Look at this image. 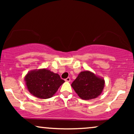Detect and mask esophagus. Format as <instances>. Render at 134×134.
Wrapping results in <instances>:
<instances>
[{"instance_id": "1", "label": "esophagus", "mask_w": 134, "mask_h": 134, "mask_svg": "<svg viewBox=\"0 0 134 134\" xmlns=\"http://www.w3.org/2000/svg\"><path fill=\"white\" fill-rule=\"evenodd\" d=\"M65 81L66 82H70L71 81V79H70V77H67L66 79H65Z\"/></svg>"}]
</instances>
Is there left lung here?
Listing matches in <instances>:
<instances>
[{
  "label": "left lung",
  "instance_id": "left-lung-1",
  "mask_svg": "<svg viewBox=\"0 0 134 134\" xmlns=\"http://www.w3.org/2000/svg\"><path fill=\"white\" fill-rule=\"evenodd\" d=\"M105 81L89 71H82L74 80L71 86L82 99L96 98L103 91Z\"/></svg>",
  "mask_w": 134,
  "mask_h": 134
}]
</instances>
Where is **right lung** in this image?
Returning <instances> with one entry per match:
<instances>
[{
  "label": "right lung",
  "instance_id": "obj_1",
  "mask_svg": "<svg viewBox=\"0 0 134 134\" xmlns=\"http://www.w3.org/2000/svg\"><path fill=\"white\" fill-rule=\"evenodd\" d=\"M24 79L29 92L40 99L51 98L65 82L58 74L47 69L29 71Z\"/></svg>",
  "mask_w": 134,
  "mask_h": 134
}]
</instances>
